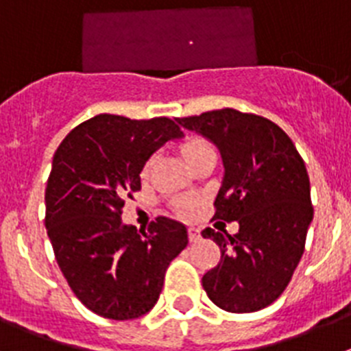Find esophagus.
Listing matches in <instances>:
<instances>
[{
  "mask_svg": "<svg viewBox=\"0 0 351 351\" xmlns=\"http://www.w3.org/2000/svg\"><path fill=\"white\" fill-rule=\"evenodd\" d=\"M188 237H190V243H198V241L202 239V235H200V230H198V228L190 226V228H188Z\"/></svg>",
  "mask_w": 351,
  "mask_h": 351,
  "instance_id": "obj_1",
  "label": "esophagus"
}]
</instances>
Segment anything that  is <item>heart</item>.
Returning <instances> with one entry per match:
<instances>
[{
	"label": "heart",
	"instance_id": "b5f03b06",
	"mask_svg": "<svg viewBox=\"0 0 351 351\" xmlns=\"http://www.w3.org/2000/svg\"><path fill=\"white\" fill-rule=\"evenodd\" d=\"M207 147H210V145L207 144L206 141H202V138H193V141H188L182 145V154H184L186 160H190L191 156H195V154L200 153L202 149ZM149 169H151V160L145 163L144 173H147ZM195 207H197V200H195V198H186V200H182V202L179 204V210H181L182 214H191L195 210Z\"/></svg>",
	"mask_w": 351,
	"mask_h": 351
}]
</instances>
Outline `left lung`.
<instances>
[{
  "label": "left lung",
  "instance_id": "obj_1",
  "mask_svg": "<svg viewBox=\"0 0 351 351\" xmlns=\"http://www.w3.org/2000/svg\"><path fill=\"white\" fill-rule=\"evenodd\" d=\"M178 123L219 149L225 176L214 218L239 223L235 235L202 230L221 250L204 290L225 311L267 308L290 283L313 221L304 160L280 126L256 114L221 108Z\"/></svg>",
  "mask_w": 351,
  "mask_h": 351
}]
</instances>
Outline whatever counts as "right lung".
Wrapping results in <instances>:
<instances>
[{
    "label": "right lung",
    "mask_w": 351,
    "mask_h": 351,
    "mask_svg": "<svg viewBox=\"0 0 351 351\" xmlns=\"http://www.w3.org/2000/svg\"><path fill=\"white\" fill-rule=\"evenodd\" d=\"M182 132L169 117L100 114L61 142L45 188V228L77 299L110 320L153 309L170 262L188 244L182 223L158 216L147 232L123 225L125 198L141 190L154 151Z\"/></svg>",
    "instance_id": "add662e5"
}]
</instances>
